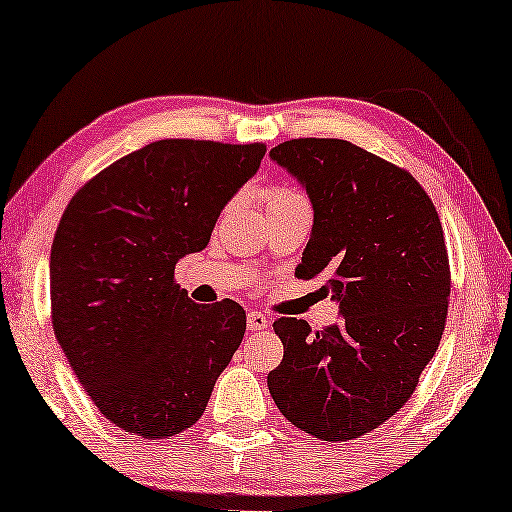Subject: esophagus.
Returning a JSON list of instances; mask_svg holds the SVG:
<instances>
[{"label": "esophagus", "mask_w": 512, "mask_h": 512, "mask_svg": "<svg viewBox=\"0 0 512 512\" xmlns=\"http://www.w3.org/2000/svg\"><path fill=\"white\" fill-rule=\"evenodd\" d=\"M270 326V319L265 317L263 312H249V317H247V328L249 331H265V328Z\"/></svg>", "instance_id": "esophagus-1"}]
</instances>
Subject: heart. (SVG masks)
Returning <instances> with one entry per match:
<instances>
[{
	"instance_id": "heart-1",
	"label": "heart",
	"mask_w": 512,
	"mask_h": 512,
	"mask_svg": "<svg viewBox=\"0 0 512 512\" xmlns=\"http://www.w3.org/2000/svg\"><path fill=\"white\" fill-rule=\"evenodd\" d=\"M265 205H268V212H270V209L307 205V200L303 193L296 191V188L277 184V186H270L268 191H265Z\"/></svg>"
}]
</instances>
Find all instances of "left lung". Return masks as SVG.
<instances>
[{
    "label": "left lung",
    "instance_id": "8db88e82",
    "mask_svg": "<svg viewBox=\"0 0 512 512\" xmlns=\"http://www.w3.org/2000/svg\"><path fill=\"white\" fill-rule=\"evenodd\" d=\"M270 158L310 195L314 226L296 277H326L342 319L272 328L268 375L282 415L319 440L366 436L408 403L445 331L450 261L438 212L410 172L345 139H291Z\"/></svg>",
    "mask_w": 512,
    "mask_h": 512
}]
</instances>
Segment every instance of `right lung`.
Listing matches in <instances>:
<instances>
[{"instance_id":"1","label":"right lung","mask_w":512,"mask_h":512,"mask_svg":"<svg viewBox=\"0 0 512 512\" xmlns=\"http://www.w3.org/2000/svg\"><path fill=\"white\" fill-rule=\"evenodd\" d=\"M265 144L160 139L95 174L51 247V319L69 366L118 429L156 440L202 417L247 328L235 300L198 305L174 265L207 247Z\"/></svg>"}]
</instances>
